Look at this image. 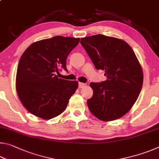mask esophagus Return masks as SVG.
Wrapping results in <instances>:
<instances>
[{
    "instance_id": "obj_1",
    "label": "esophagus",
    "mask_w": 159,
    "mask_h": 159,
    "mask_svg": "<svg viewBox=\"0 0 159 159\" xmlns=\"http://www.w3.org/2000/svg\"><path fill=\"white\" fill-rule=\"evenodd\" d=\"M85 87V83H79V88H83Z\"/></svg>"
}]
</instances>
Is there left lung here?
<instances>
[{
  "label": "left lung",
  "instance_id": "left-lung-1",
  "mask_svg": "<svg viewBox=\"0 0 159 159\" xmlns=\"http://www.w3.org/2000/svg\"><path fill=\"white\" fill-rule=\"evenodd\" d=\"M97 69L107 80L90 83L93 95L88 99L90 112L104 121L118 119L136 102L143 83L140 64L131 47L116 38L98 34L80 39Z\"/></svg>",
  "mask_w": 159,
  "mask_h": 159
}]
</instances>
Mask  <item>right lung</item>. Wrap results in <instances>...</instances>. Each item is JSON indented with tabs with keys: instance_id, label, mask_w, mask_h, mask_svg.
Segmentation results:
<instances>
[{
	"instance_id": "right-lung-1",
	"label": "right lung",
	"mask_w": 159,
	"mask_h": 159,
	"mask_svg": "<svg viewBox=\"0 0 159 159\" xmlns=\"http://www.w3.org/2000/svg\"><path fill=\"white\" fill-rule=\"evenodd\" d=\"M79 41V38L57 36L35 42L24 52L17 66L16 90L31 114L48 120L66 109L78 82L61 79L57 74L60 69L67 71L66 58Z\"/></svg>"
}]
</instances>
